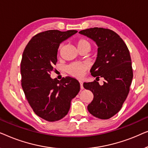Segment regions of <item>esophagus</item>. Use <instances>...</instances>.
<instances>
[{"instance_id":"esophagus-1","label":"esophagus","mask_w":148,"mask_h":148,"mask_svg":"<svg viewBox=\"0 0 148 148\" xmlns=\"http://www.w3.org/2000/svg\"><path fill=\"white\" fill-rule=\"evenodd\" d=\"M79 84H80V88H81V89H82V90H83V89H84V86H83V82L82 81H79Z\"/></svg>"}]
</instances>
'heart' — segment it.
<instances>
[{
    "label": "heart",
    "instance_id": "heart-1",
    "mask_svg": "<svg viewBox=\"0 0 148 148\" xmlns=\"http://www.w3.org/2000/svg\"><path fill=\"white\" fill-rule=\"evenodd\" d=\"M88 45L90 46V44L88 40L85 39H80L77 42L78 48L81 46ZM88 69V65L86 63H81V62H73L66 67V71L71 75L75 77H82L84 75L85 72Z\"/></svg>",
    "mask_w": 148,
    "mask_h": 148
}]
</instances>
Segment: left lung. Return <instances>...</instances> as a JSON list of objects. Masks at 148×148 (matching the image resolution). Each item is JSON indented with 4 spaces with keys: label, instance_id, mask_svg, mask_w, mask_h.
<instances>
[{
    "label": "left lung",
    "instance_id": "left-lung-1",
    "mask_svg": "<svg viewBox=\"0 0 148 148\" xmlns=\"http://www.w3.org/2000/svg\"><path fill=\"white\" fill-rule=\"evenodd\" d=\"M79 33L98 46L97 58L90 73L105 79L102 86L96 81L84 84V88L94 94L88 110L97 118L108 119L121 110L129 94L133 76L130 53L122 38L110 29L94 27Z\"/></svg>",
    "mask_w": 148,
    "mask_h": 148
}]
</instances>
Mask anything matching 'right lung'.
I'll return each mask as SVG.
<instances>
[{
  "label": "right lung",
  "instance_id": "obj_1",
  "mask_svg": "<svg viewBox=\"0 0 148 148\" xmlns=\"http://www.w3.org/2000/svg\"><path fill=\"white\" fill-rule=\"evenodd\" d=\"M76 30H48L36 34L24 50L21 62V86L34 112L49 122L67 114L71 102L80 90L75 79L60 81L50 77L57 62L60 44L75 34Z\"/></svg>",
  "mask_w": 148,
  "mask_h": 148
}]
</instances>
